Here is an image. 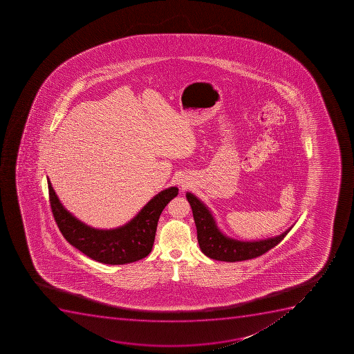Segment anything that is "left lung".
Masks as SVG:
<instances>
[{
  "label": "left lung",
  "instance_id": "left-lung-1",
  "mask_svg": "<svg viewBox=\"0 0 354 354\" xmlns=\"http://www.w3.org/2000/svg\"><path fill=\"white\" fill-rule=\"evenodd\" d=\"M187 200L193 210L194 221L196 224L197 240L202 252L212 259L224 262H240L252 259L269 252L276 247L290 231L288 228L283 234L276 238L266 239L261 241H238L227 238L218 230L214 217L207 207L193 194L187 193Z\"/></svg>",
  "mask_w": 354,
  "mask_h": 354
}]
</instances>
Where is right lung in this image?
Returning a JSON list of instances; mask_svg holds the SVG:
<instances>
[{
  "instance_id": "obj_1",
  "label": "right lung",
  "mask_w": 354,
  "mask_h": 354,
  "mask_svg": "<svg viewBox=\"0 0 354 354\" xmlns=\"http://www.w3.org/2000/svg\"><path fill=\"white\" fill-rule=\"evenodd\" d=\"M47 183L53 217L64 239L90 259L112 266L136 262L150 254L160 214L179 194L176 187L162 190L122 227L95 230L69 214L56 196L49 179Z\"/></svg>"
}]
</instances>
